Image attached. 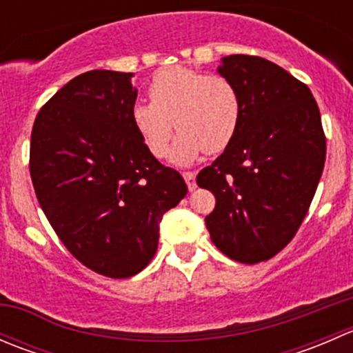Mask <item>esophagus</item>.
I'll return each mask as SVG.
<instances>
[{
    "instance_id": "34e87169",
    "label": "esophagus",
    "mask_w": 353,
    "mask_h": 353,
    "mask_svg": "<svg viewBox=\"0 0 353 353\" xmlns=\"http://www.w3.org/2000/svg\"><path fill=\"white\" fill-rule=\"evenodd\" d=\"M183 177H184V181L188 183V188H190V191L196 190V172H193V170H184Z\"/></svg>"
}]
</instances>
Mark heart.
Returning a JSON list of instances; mask_svg holds the SVG:
<instances>
[{"label":"heart","instance_id":"b5f03b06","mask_svg":"<svg viewBox=\"0 0 353 353\" xmlns=\"http://www.w3.org/2000/svg\"><path fill=\"white\" fill-rule=\"evenodd\" d=\"M150 102L131 108V123L147 150L162 159L170 138L181 131L172 160L190 163L199 155H215L234 140L241 121V95L223 74L205 73L190 66H169L157 71L148 85Z\"/></svg>","mask_w":353,"mask_h":353}]
</instances>
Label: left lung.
<instances>
[{"instance_id":"8db88e82","label":"left lung","mask_w":353,"mask_h":353,"mask_svg":"<svg viewBox=\"0 0 353 353\" xmlns=\"http://www.w3.org/2000/svg\"><path fill=\"white\" fill-rule=\"evenodd\" d=\"M241 95L237 133L196 184L215 194L205 219L213 244L245 265L268 261L294 239L326 160L321 114L305 83L259 56L222 59Z\"/></svg>"}]
</instances>
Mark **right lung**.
Returning <instances> with one entry per match:
<instances>
[{
    "instance_id": "obj_1",
    "label": "right lung",
    "mask_w": 353,
    "mask_h": 353,
    "mask_svg": "<svg viewBox=\"0 0 353 353\" xmlns=\"http://www.w3.org/2000/svg\"><path fill=\"white\" fill-rule=\"evenodd\" d=\"M131 73L94 70L59 88L35 117L30 177L68 251L109 279H130L154 258L159 223L188 193L131 123Z\"/></svg>"
}]
</instances>
